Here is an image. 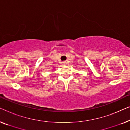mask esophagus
<instances>
[{
    "label": "esophagus",
    "instance_id": "esophagus-1",
    "mask_svg": "<svg viewBox=\"0 0 130 130\" xmlns=\"http://www.w3.org/2000/svg\"><path fill=\"white\" fill-rule=\"evenodd\" d=\"M63 64H65V63H63Z\"/></svg>",
    "mask_w": 130,
    "mask_h": 130
}]
</instances>
